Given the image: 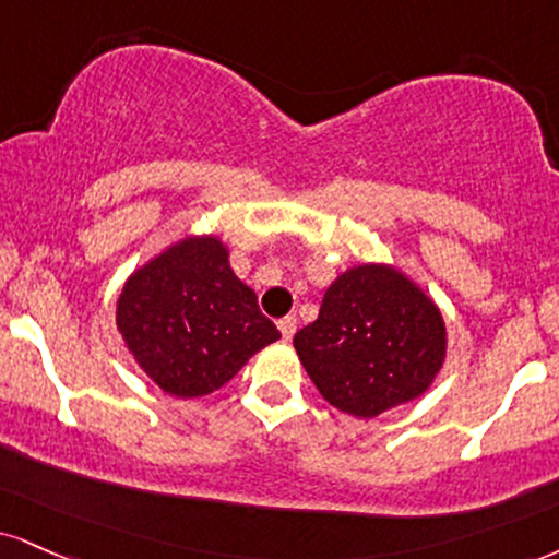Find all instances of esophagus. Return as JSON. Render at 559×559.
<instances>
[{"instance_id":"34e87169","label":"esophagus","mask_w":559,"mask_h":559,"mask_svg":"<svg viewBox=\"0 0 559 559\" xmlns=\"http://www.w3.org/2000/svg\"><path fill=\"white\" fill-rule=\"evenodd\" d=\"M278 331L286 341H292L294 333H297V318H294V314H286V318H281L278 320Z\"/></svg>"}]
</instances>
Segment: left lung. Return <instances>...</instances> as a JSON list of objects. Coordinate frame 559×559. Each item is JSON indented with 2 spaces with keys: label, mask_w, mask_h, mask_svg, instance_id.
<instances>
[{
  "label": "left lung",
  "mask_w": 559,
  "mask_h": 559,
  "mask_svg": "<svg viewBox=\"0 0 559 559\" xmlns=\"http://www.w3.org/2000/svg\"><path fill=\"white\" fill-rule=\"evenodd\" d=\"M432 299L390 265H356L325 292L318 320L294 335L301 365L338 412L372 419L419 399L445 361Z\"/></svg>",
  "instance_id": "obj_1"
}]
</instances>
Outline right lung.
Wrapping results in <instances>:
<instances>
[{"label":"right lung","instance_id":"obj_1","mask_svg":"<svg viewBox=\"0 0 559 559\" xmlns=\"http://www.w3.org/2000/svg\"><path fill=\"white\" fill-rule=\"evenodd\" d=\"M117 328L140 369L177 399L213 393L281 338L218 237H185L138 267L119 294Z\"/></svg>","mask_w":559,"mask_h":559}]
</instances>
